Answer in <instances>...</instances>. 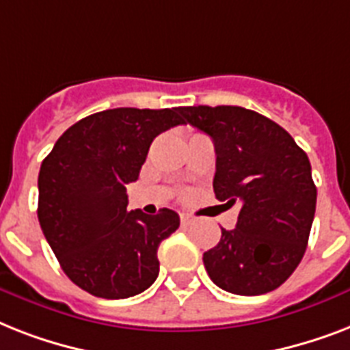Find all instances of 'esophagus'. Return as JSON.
Instances as JSON below:
<instances>
[{
  "label": "esophagus",
  "instance_id": "obj_1",
  "mask_svg": "<svg viewBox=\"0 0 350 350\" xmlns=\"http://www.w3.org/2000/svg\"><path fill=\"white\" fill-rule=\"evenodd\" d=\"M180 219H181V224H183V225H191L192 221H194V218H192L191 214H185V213L180 214Z\"/></svg>",
  "mask_w": 350,
  "mask_h": 350
}]
</instances>
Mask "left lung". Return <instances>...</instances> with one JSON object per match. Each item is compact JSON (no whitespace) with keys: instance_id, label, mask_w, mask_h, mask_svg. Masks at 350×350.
Returning <instances> with one entry per match:
<instances>
[{"instance_id":"1","label":"left lung","mask_w":350,"mask_h":350,"mask_svg":"<svg viewBox=\"0 0 350 350\" xmlns=\"http://www.w3.org/2000/svg\"><path fill=\"white\" fill-rule=\"evenodd\" d=\"M183 123L213 137L214 194L232 207L236 229L203 254L219 288L258 296L278 288L304 258L316 211L307 154L283 126L243 107H180Z\"/></svg>"}]
</instances>
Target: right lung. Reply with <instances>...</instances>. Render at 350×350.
Returning a JSON list of instances; mask_svg holds the SVG:
<instances>
[{
  "mask_svg": "<svg viewBox=\"0 0 350 350\" xmlns=\"http://www.w3.org/2000/svg\"><path fill=\"white\" fill-rule=\"evenodd\" d=\"M181 123L180 109H109L74 123L43 159L41 230L63 272L92 296L131 298L156 282L158 247L180 216L170 208L129 213L126 185L154 137Z\"/></svg>",
  "mask_w": 350,
  "mask_h": 350,
  "instance_id": "add662e5",
  "label": "right lung"
}]
</instances>
